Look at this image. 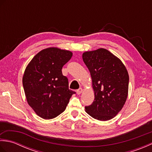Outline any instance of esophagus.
<instances>
[{
  "mask_svg": "<svg viewBox=\"0 0 152 152\" xmlns=\"http://www.w3.org/2000/svg\"><path fill=\"white\" fill-rule=\"evenodd\" d=\"M82 91H83V89H82V88H80L76 90V93H77V94H78V95L81 94V93H82Z\"/></svg>",
  "mask_w": 152,
  "mask_h": 152,
  "instance_id": "1",
  "label": "esophagus"
}]
</instances>
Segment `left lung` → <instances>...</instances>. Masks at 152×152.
Returning a JSON list of instances; mask_svg holds the SVG:
<instances>
[{
	"mask_svg": "<svg viewBox=\"0 0 152 152\" xmlns=\"http://www.w3.org/2000/svg\"><path fill=\"white\" fill-rule=\"evenodd\" d=\"M83 61L91 74L95 99L85 106L87 113L100 121L118 114L128 95L129 74L120 59L104 48L86 51Z\"/></svg>",
	"mask_w": 152,
	"mask_h": 152,
	"instance_id": "8db88e82",
	"label": "left lung"
}]
</instances>
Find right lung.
Returning <instances> with one entry per match:
<instances>
[{"instance_id": "1", "label": "right lung", "mask_w": 152, "mask_h": 152, "mask_svg": "<svg viewBox=\"0 0 152 152\" xmlns=\"http://www.w3.org/2000/svg\"><path fill=\"white\" fill-rule=\"evenodd\" d=\"M72 56L70 51L49 48L40 51L28 64L23 86L28 104L42 118L50 119L66 109L76 92L69 89L62 68Z\"/></svg>"}]
</instances>
